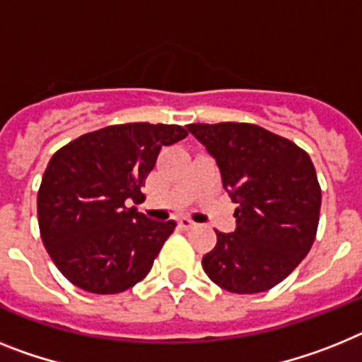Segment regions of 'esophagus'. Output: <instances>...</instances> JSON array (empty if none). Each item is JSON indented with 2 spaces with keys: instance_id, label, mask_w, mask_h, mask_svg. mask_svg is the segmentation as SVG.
I'll return each mask as SVG.
<instances>
[{
  "instance_id": "1",
  "label": "esophagus",
  "mask_w": 362,
  "mask_h": 362,
  "mask_svg": "<svg viewBox=\"0 0 362 362\" xmlns=\"http://www.w3.org/2000/svg\"><path fill=\"white\" fill-rule=\"evenodd\" d=\"M178 226H180L182 230H191V228H195V223H193L189 217H182L178 218Z\"/></svg>"
}]
</instances>
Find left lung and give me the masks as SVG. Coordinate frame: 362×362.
I'll return each mask as SVG.
<instances>
[{
  "label": "left lung",
  "instance_id": "1",
  "mask_svg": "<svg viewBox=\"0 0 362 362\" xmlns=\"http://www.w3.org/2000/svg\"><path fill=\"white\" fill-rule=\"evenodd\" d=\"M187 130L217 162L223 186L238 204L235 230L217 232L202 269L238 294L272 289L311 250L322 193L305 151L250 123H193Z\"/></svg>",
  "mask_w": 362,
  "mask_h": 362
}]
</instances>
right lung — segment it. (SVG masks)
Instances as JSON below:
<instances>
[{"label": "right lung", "instance_id": "right-lung-1", "mask_svg": "<svg viewBox=\"0 0 362 362\" xmlns=\"http://www.w3.org/2000/svg\"><path fill=\"white\" fill-rule=\"evenodd\" d=\"M187 136L178 124H112L53 154L38 191V224L57 269L78 289L117 294L153 269L175 221L129 208L163 145Z\"/></svg>", "mask_w": 362, "mask_h": 362}]
</instances>
